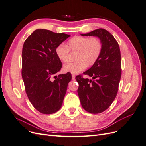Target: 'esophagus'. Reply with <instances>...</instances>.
Listing matches in <instances>:
<instances>
[{"instance_id":"34e87169","label":"esophagus","mask_w":146,"mask_h":146,"mask_svg":"<svg viewBox=\"0 0 146 146\" xmlns=\"http://www.w3.org/2000/svg\"><path fill=\"white\" fill-rule=\"evenodd\" d=\"M72 80H76V76L74 75H72Z\"/></svg>"}]
</instances>
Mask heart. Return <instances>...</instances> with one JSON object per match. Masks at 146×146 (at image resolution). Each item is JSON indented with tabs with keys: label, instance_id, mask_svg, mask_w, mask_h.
I'll list each match as a JSON object with an SVG mask.
<instances>
[{
	"label": "heart",
	"instance_id": "b5f03b06",
	"mask_svg": "<svg viewBox=\"0 0 146 146\" xmlns=\"http://www.w3.org/2000/svg\"><path fill=\"white\" fill-rule=\"evenodd\" d=\"M69 50L76 52V61L68 63L63 66L66 73L77 74L85 69L87 66H91L98 60L102 50V44L98 38L77 36L68 41L67 46L60 44L55 48V54L60 61L66 62L69 58Z\"/></svg>",
	"mask_w": 146,
	"mask_h": 146
}]
</instances>
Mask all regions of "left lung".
Masks as SVG:
<instances>
[{"label": "left lung", "mask_w": 146, "mask_h": 146, "mask_svg": "<svg viewBox=\"0 0 146 146\" xmlns=\"http://www.w3.org/2000/svg\"><path fill=\"white\" fill-rule=\"evenodd\" d=\"M83 36L98 37L102 44V50L96 63L83 74L92 79L76 77L78 95L83 109L92 114L105 111L117 95L121 77V51L113 35L104 29L80 34Z\"/></svg>", "instance_id": "1"}]
</instances>
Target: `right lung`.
Listing matches in <instances>:
<instances>
[{
	"label": "right lung",
	"instance_id": "obj_1",
	"mask_svg": "<svg viewBox=\"0 0 146 146\" xmlns=\"http://www.w3.org/2000/svg\"><path fill=\"white\" fill-rule=\"evenodd\" d=\"M69 35L37 29L25 41L22 58V77L28 98L38 111L55 113L61 108L72 77L60 74L62 64L55 54V48ZM55 76L54 81L51 77Z\"/></svg>",
	"mask_w": 146,
	"mask_h": 146
}]
</instances>
